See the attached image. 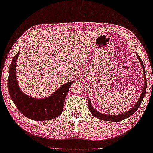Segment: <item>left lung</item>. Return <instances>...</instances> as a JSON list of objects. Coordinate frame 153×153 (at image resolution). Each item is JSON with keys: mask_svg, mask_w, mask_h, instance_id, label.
<instances>
[{"mask_svg": "<svg viewBox=\"0 0 153 153\" xmlns=\"http://www.w3.org/2000/svg\"><path fill=\"white\" fill-rule=\"evenodd\" d=\"M137 54V58H138L139 61H140V63H141L142 68H143V72H144V76H145V86H144L143 88V91H142L141 96H140V99H139L138 102H137L136 105L134 106L133 108H131L129 111H126V113H123L122 114H119V115H115V116H112V115H106V114H101V113H99L98 111H95L94 109V108L92 107V104H91V102L90 100V98L87 97V100H88V107L89 109H90L91 114H92V116H94L95 117L99 118V119L101 120H104V121H112V122H119V121H122V120L125 119V118H127L128 117L133 115L135 112L138 110L139 107L141 105L142 100H143L144 97H145V92H146V89H147V79H146V76H145V66H144L143 63H142V61L141 59V58L138 56V54Z\"/></svg>", "mask_w": 153, "mask_h": 153, "instance_id": "left-lung-1", "label": "left lung"}]
</instances>
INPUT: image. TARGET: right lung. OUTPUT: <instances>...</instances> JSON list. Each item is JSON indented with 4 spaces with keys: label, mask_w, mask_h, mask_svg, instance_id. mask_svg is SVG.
Here are the masks:
<instances>
[{
    "label": "right lung",
    "mask_w": 153,
    "mask_h": 153,
    "mask_svg": "<svg viewBox=\"0 0 153 153\" xmlns=\"http://www.w3.org/2000/svg\"><path fill=\"white\" fill-rule=\"evenodd\" d=\"M19 54V52L13 58L9 68L8 88L12 101L24 116L34 121L57 118L62 113L66 96L74 82L64 84L47 98L35 99L25 95L20 90L16 81V62Z\"/></svg>",
    "instance_id": "right-lung-1"
}]
</instances>
